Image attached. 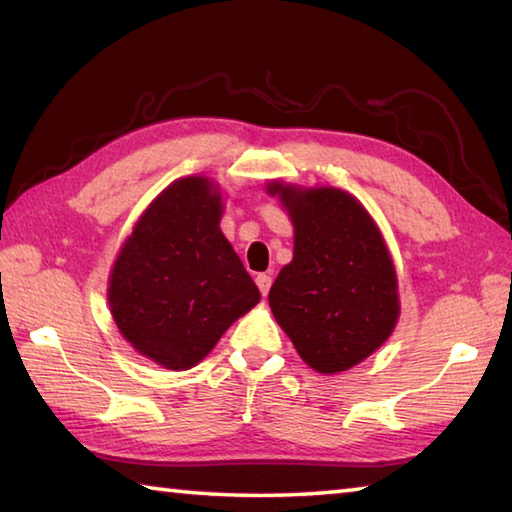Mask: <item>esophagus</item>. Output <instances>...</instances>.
Masks as SVG:
<instances>
[{"instance_id":"esophagus-1","label":"esophagus","mask_w":512,"mask_h":512,"mask_svg":"<svg viewBox=\"0 0 512 512\" xmlns=\"http://www.w3.org/2000/svg\"><path fill=\"white\" fill-rule=\"evenodd\" d=\"M255 282H257V286H259V291H262V295H268V291H271V284H273L271 275L259 273V275L255 277Z\"/></svg>"}]
</instances>
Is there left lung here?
<instances>
[{"instance_id": "left-lung-1", "label": "left lung", "mask_w": 512, "mask_h": 512, "mask_svg": "<svg viewBox=\"0 0 512 512\" xmlns=\"http://www.w3.org/2000/svg\"><path fill=\"white\" fill-rule=\"evenodd\" d=\"M293 224V259L268 293L275 320L318 374L369 358L401 315L396 268L383 232L353 194L271 181Z\"/></svg>"}]
</instances>
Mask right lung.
<instances>
[{
  "instance_id": "1",
  "label": "right lung",
  "mask_w": 512,
  "mask_h": 512,
  "mask_svg": "<svg viewBox=\"0 0 512 512\" xmlns=\"http://www.w3.org/2000/svg\"><path fill=\"white\" fill-rule=\"evenodd\" d=\"M221 199L208 176L172 181L136 221L109 273L118 331L165 369L199 365L262 297L219 228Z\"/></svg>"
}]
</instances>
